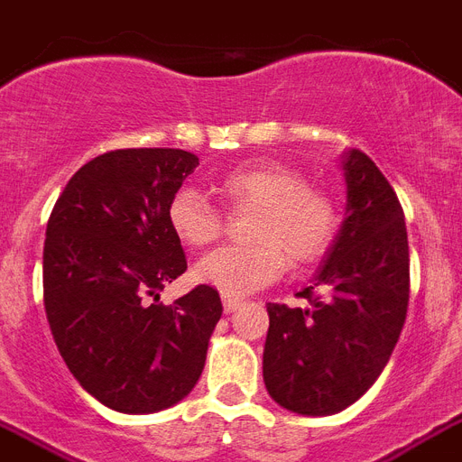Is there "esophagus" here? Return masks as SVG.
I'll return each mask as SVG.
<instances>
[{
  "label": "esophagus",
  "instance_id": "esophagus-1",
  "mask_svg": "<svg viewBox=\"0 0 462 462\" xmlns=\"http://www.w3.org/2000/svg\"><path fill=\"white\" fill-rule=\"evenodd\" d=\"M242 306V301L239 299H232V296H223V309L225 313H235V310Z\"/></svg>",
  "mask_w": 462,
  "mask_h": 462
}]
</instances>
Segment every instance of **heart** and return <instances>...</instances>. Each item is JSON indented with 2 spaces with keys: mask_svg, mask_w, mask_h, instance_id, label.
I'll use <instances>...</instances> for the list:
<instances>
[{
  "mask_svg": "<svg viewBox=\"0 0 462 462\" xmlns=\"http://www.w3.org/2000/svg\"><path fill=\"white\" fill-rule=\"evenodd\" d=\"M216 192L232 208H256L251 246H223L194 265V280L239 299L263 290L287 263H313L335 237L337 211L318 189L306 187L296 171L280 163H246L216 182ZM172 235L187 246H206L223 232L220 213L194 187L172 194L166 211Z\"/></svg>",
  "mask_w": 462,
  "mask_h": 462,
  "instance_id": "heart-1",
  "label": "heart"
}]
</instances>
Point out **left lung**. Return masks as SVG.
Segmentation results:
<instances>
[{
  "label": "left lung",
  "instance_id": "1",
  "mask_svg": "<svg viewBox=\"0 0 462 462\" xmlns=\"http://www.w3.org/2000/svg\"><path fill=\"white\" fill-rule=\"evenodd\" d=\"M346 218L310 287L306 309L268 303L263 382L296 415H335L361 399L389 363L408 310V235L399 199L358 149L339 159ZM320 289L322 297H313Z\"/></svg>",
  "mask_w": 462,
  "mask_h": 462
}]
</instances>
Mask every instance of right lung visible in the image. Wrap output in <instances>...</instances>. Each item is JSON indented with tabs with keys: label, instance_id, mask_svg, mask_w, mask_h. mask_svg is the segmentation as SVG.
Masks as SVG:
<instances>
[{
	"label": "right lung",
	"instance_id": "1",
	"mask_svg": "<svg viewBox=\"0 0 462 462\" xmlns=\"http://www.w3.org/2000/svg\"><path fill=\"white\" fill-rule=\"evenodd\" d=\"M197 166L182 149L101 153L69 180L49 216V328L80 387L118 413H159L185 399L223 316L206 284L159 303L187 270L168 201Z\"/></svg>",
	"mask_w": 462,
	"mask_h": 462
}]
</instances>
